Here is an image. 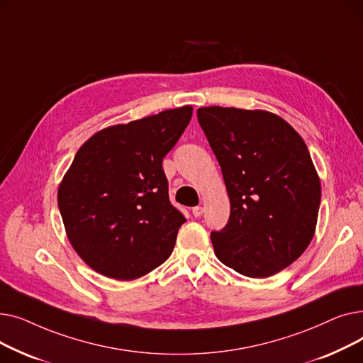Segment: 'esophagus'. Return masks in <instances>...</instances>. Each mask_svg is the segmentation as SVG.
<instances>
[{
    "instance_id": "obj_1",
    "label": "esophagus",
    "mask_w": 363,
    "mask_h": 363,
    "mask_svg": "<svg viewBox=\"0 0 363 363\" xmlns=\"http://www.w3.org/2000/svg\"><path fill=\"white\" fill-rule=\"evenodd\" d=\"M193 215L196 216V218H200L201 215H203V212H204V208L201 207V206H196V207H193Z\"/></svg>"
}]
</instances>
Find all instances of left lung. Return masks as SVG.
Masks as SVG:
<instances>
[{
	"instance_id": "8db88e82",
	"label": "left lung",
	"mask_w": 363,
	"mask_h": 363,
	"mask_svg": "<svg viewBox=\"0 0 363 363\" xmlns=\"http://www.w3.org/2000/svg\"><path fill=\"white\" fill-rule=\"evenodd\" d=\"M197 119L231 201L228 223L211 234L215 255L245 277L278 274L315 234L320 182L306 144L264 110L201 107Z\"/></svg>"
}]
</instances>
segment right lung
I'll use <instances>...</instances> for the list:
<instances>
[{"mask_svg":"<svg viewBox=\"0 0 363 363\" xmlns=\"http://www.w3.org/2000/svg\"><path fill=\"white\" fill-rule=\"evenodd\" d=\"M191 116L184 106L110 126L76 152L57 199L70 244L94 271L130 281L170 256L185 218L162 162Z\"/></svg>","mask_w":363,"mask_h":363,"instance_id":"obj_1","label":"right lung"}]
</instances>
